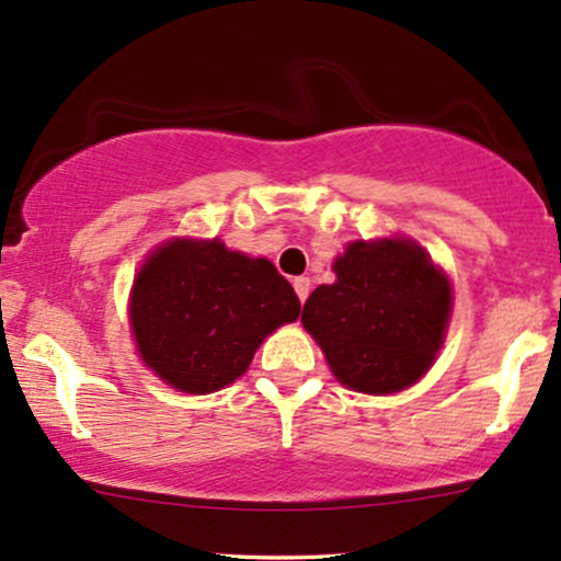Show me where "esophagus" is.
I'll return each mask as SVG.
<instances>
[{"mask_svg":"<svg viewBox=\"0 0 561 561\" xmlns=\"http://www.w3.org/2000/svg\"><path fill=\"white\" fill-rule=\"evenodd\" d=\"M293 287H295V293H298L300 302H306L308 293H311V279H308V276H298V279L293 282Z\"/></svg>","mask_w":561,"mask_h":561,"instance_id":"obj_1","label":"esophagus"}]
</instances>
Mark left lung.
Listing matches in <instances>:
<instances>
[{"label":"left lung","instance_id":"obj_1","mask_svg":"<svg viewBox=\"0 0 561 561\" xmlns=\"http://www.w3.org/2000/svg\"><path fill=\"white\" fill-rule=\"evenodd\" d=\"M337 279L302 306L334 377L371 396L405 390L435 362L450 319V282L422 244L356 240L332 263Z\"/></svg>","mask_w":561,"mask_h":561}]
</instances>
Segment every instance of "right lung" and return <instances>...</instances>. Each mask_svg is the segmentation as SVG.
Returning a JSON list of instances; mask_svg holds the SVG:
<instances>
[{
	"label": "right lung",
	"instance_id": "obj_1",
	"mask_svg": "<svg viewBox=\"0 0 561 561\" xmlns=\"http://www.w3.org/2000/svg\"><path fill=\"white\" fill-rule=\"evenodd\" d=\"M298 313V295L272 261L221 240L160 244L141 263L128 302L141 362L192 396L242 377L263 337Z\"/></svg>",
	"mask_w": 561,
	"mask_h": 561
}]
</instances>
